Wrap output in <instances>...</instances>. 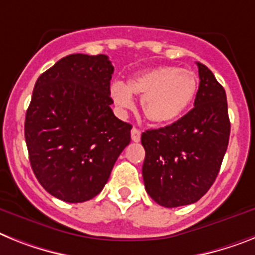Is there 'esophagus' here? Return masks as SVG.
<instances>
[{
	"label": "esophagus",
	"mask_w": 255,
	"mask_h": 255,
	"mask_svg": "<svg viewBox=\"0 0 255 255\" xmlns=\"http://www.w3.org/2000/svg\"><path fill=\"white\" fill-rule=\"evenodd\" d=\"M131 137H132V141H134V142H138V141L141 140V131L138 129V128L136 127L132 128Z\"/></svg>",
	"instance_id": "34e87169"
}]
</instances>
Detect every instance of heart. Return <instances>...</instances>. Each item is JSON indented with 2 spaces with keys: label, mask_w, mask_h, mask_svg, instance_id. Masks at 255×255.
<instances>
[{
  "label": "heart",
  "mask_w": 255,
  "mask_h": 255,
  "mask_svg": "<svg viewBox=\"0 0 255 255\" xmlns=\"http://www.w3.org/2000/svg\"><path fill=\"white\" fill-rule=\"evenodd\" d=\"M198 91L196 72L188 68L162 66L146 70L128 79L113 83L110 96L119 109L133 106L132 96L141 97V109L151 123L166 124L176 121L187 111Z\"/></svg>",
  "instance_id": "1"
}]
</instances>
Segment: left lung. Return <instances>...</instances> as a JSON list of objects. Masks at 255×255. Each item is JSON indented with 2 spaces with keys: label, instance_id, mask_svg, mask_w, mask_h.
I'll return each instance as SVG.
<instances>
[{
  "label": "left lung",
  "instance_id": "8db88e82",
  "mask_svg": "<svg viewBox=\"0 0 255 255\" xmlns=\"http://www.w3.org/2000/svg\"><path fill=\"white\" fill-rule=\"evenodd\" d=\"M197 66L194 108L175 123L141 134L145 189L164 207L194 204L210 189L230 140L226 91L206 66Z\"/></svg>",
  "mask_w": 255,
  "mask_h": 255
}]
</instances>
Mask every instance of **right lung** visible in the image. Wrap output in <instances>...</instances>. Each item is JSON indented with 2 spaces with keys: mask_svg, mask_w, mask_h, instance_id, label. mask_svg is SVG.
I'll return each instance as SVG.
<instances>
[{
  "mask_svg": "<svg viewBox=\"0 0 255 255\" xmlns=\"http://www.w3.org/2000/svg\"><path fill=\"white\" fill-rule=\"evenodd\" d=\"M105 54H71L36 81L24 122L33 174L46 192L71 204L97 196L131 141V124L114 115Z\"/></svg>",
  "mask_w": 255,
  "mask_h": 255,
  "instance_id": "add662e5",
  "label": "right lung"
}]
</instances>
